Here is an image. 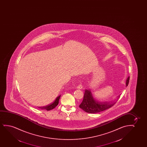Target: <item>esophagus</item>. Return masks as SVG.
I'll use <instances>...</instances> for the list:
<instances>
[{"instance_id":"34e87169","label":"esophagus","mask_w":147,"mask_h":147,"mask_svg":"<svg viewBox=\"0 0 147 147\" xmlns=\"http://www.w3.org/2000/svg\"><path fill=\"white\" fill-rule=\"evenodd\" d=\"M77 88L78 89H82V85L81 84H79L77 86Z\"/></svg>"}]
</instances>
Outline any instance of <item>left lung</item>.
<instances>
[{
  "label": "left lung",
  "mask_w": 147,
  "mask_h": 147,
  "mask_svg": "<svg viewBox=\"0 0 147 147\" xmlns=\"http://www.w3.org/2000/svg\"><path fill=\"white\" fill-rule=\"evenodd\" d=\"M129 77L127 78L126 80V86L129 84ZM115 103L116 102H99L94 98L90 91L85 89L83 99L82 102L79 105V107L86 113H96L111 108V107H113L115 104Z\"/></svg>",
  "instance_id": "obj_1"
}]
</instances>
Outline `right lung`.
<instances>
[{"label":"right lung","instance_id":"right-lung-1","mask_svg":"<svg viewBox=\"0 0 147 147\" xmlns=\"http://www.w3.org/2000/svg\"><path fill=\"white\" fill-rule=\"evenodd\" d=\"M60 95L59 96L57 97L56 100H55L54 102L52 103V104L47 105L46 107H39V108L40 109H46L47 111H50L52 110L53 109H54L55 107H57V105H58L59 101L60 98Z\"/></svg>","mask_w":147,"mask_h":147}]
</instances>
